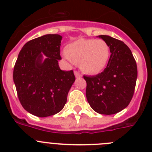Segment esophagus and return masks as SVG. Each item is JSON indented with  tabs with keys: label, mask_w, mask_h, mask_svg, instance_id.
Masks as SVG:
<instances>
[{
	"label": "esophagus",
	"mask_w": 152,
	"mask_h": 152,
	"mask_svg": "<svg viewBox=\"0 0 152 152\" xmlns=\"http://www.w3.org/2000/svg\"><path fill=\"white\" fill-rule=\"evenodd\" d=\"M74 73H75V77H82V75H81V74H80V73H79V72H76V71H75V72H74Z\"/></svg>",
	"instance_id": "esophagus-1"
}]
</instances>
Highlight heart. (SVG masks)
<instances>
[{"label": "heart", "mask_w": 152, "mask_h": 152, "mask_svg": "<svg viewBox=\"0 0 152 152\" xmlns=\"http://www.w3.org/2000/svg\"><path fill=\"white\" fill-rule=\"evenodd\" d=\"M62 56L69 64L80 63V68L85 74L96 75L107 67L110 49L103 39H80L70 43Z\"/></svg>", "instance_id": "obj_1"}]
</instances>
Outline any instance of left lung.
I'll list each match as a JSON object with an SVG mask.
<instances>
[{
    "instance_id": "8db88e82",
    "label": "left lung",
    "mask_w": 152,
    "mask_h": 152,
    "mask_svg": "<svg viewBox=\"0 0 152 152\" xmlns=\"http://www.w3.org/2000/svg\"><path fill=\"white\" fill-rule=\"evenodd\" d=\"M110 49L107 68L96 76H84L86 96L91 108L100 114L112 115L129 104L137 80V65L132 53L123 42L101 35Z\"/></svg>"
}]
</instances>
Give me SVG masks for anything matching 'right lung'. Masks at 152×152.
<instances>
[{
    "label": "right lung",
    "instance_id": "obj_1",
    "mask_svg": "<svg viewBox=\"0 0 152 152\" xmlns=\"http://www.w3.org/2000/svg\"><path fill=\"white\" fill-rule=\"evenodd\" d=\"M62 36L47 34L26 42L13 68V82L23 107L39 117L53 116L64 108L75 80L73 71L58 65Z\"/></svg>",
    "mask_w": 152,
    "mask_h": 152
}]
</instances>
